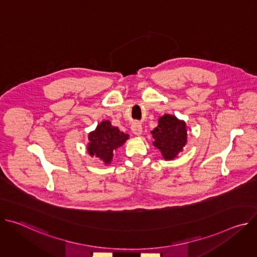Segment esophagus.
Segmentation results:
<instances>
[{"label":"esophagus","mask_w":257,"mask_h":257,"mask_svg":"<svg viewBox=\"0 0 257 257\" xmlns=\"http://www.w3.org/2000/svg\"><path fill=\"white\" fill-rule=\"evenodd\" d=\"M131 130L135 135H141L142 133V125L138 122H134L131 125Z\"/></svg>","instance_id":"1"}]
</instances>
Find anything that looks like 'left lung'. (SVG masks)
I'll use <instances>...</instances> for the list:
<instances>
[{
  "mask_svg": "<svg viewBox=\"0 0 257 257\" xmlns=\"http://www.w3.org/2000/svg\"><path fill=\"white\" fill-rule=\"evenodd\" d=\"M154 145L158 148L165 160H173L182 152L186 144V125L176 117L165 115L159 120V125L152 131Z\"/></svg>",
  "mask_w": 257,
  "mask_h": 257,
  "instance_id": "obj_1",
  "label": "left lung"
}]
</instances>
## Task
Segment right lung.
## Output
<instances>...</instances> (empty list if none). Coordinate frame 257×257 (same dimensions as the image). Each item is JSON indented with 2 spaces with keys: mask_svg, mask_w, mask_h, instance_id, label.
Segmentation results:
<instances>
[{
  "mask_svg": "<svg viewBox=\"0 0 257 257\" xmlns=\"http://www.w3.org/2000/svg\"><path fill=\"white\" fill-rule=\"evenodd\" d=\"M129 135L112 126L109 121H103L96 129L89 133L87 151L91 157L99 158L104 164H109L113 159V152L128 139Z\"/></svg>",
  "mask_w": 257,
  "mask_h": 257,
  "instance_id": "1",
  "label": "right lung"
}]
</instances>
